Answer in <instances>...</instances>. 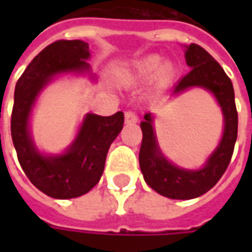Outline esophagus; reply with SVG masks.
I'll return each mask as SVG.
<instances>
[{
    "label": "esophagus",
    "mask_w": 252,
    "mask_h": 252,
    "mask_svg": "<svg viewBox=\"0 0 252 252\" xmlns=\"http://www.w3.org/2000/svg\"><path fill=\"white\" fill-rule=\"evenodd\" d=\"M126 124H135L137 123V116L135 112H132V110H126Z\"/></svg>",
    "instance_id": "34e87169"
}]
</instances>
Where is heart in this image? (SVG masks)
I'll use <instances>...</instances> for the list:
<instances>
[{
    "instance_id": "obj_1",
    "label": "heart",
    "mask_w": 252,
    "mask_h": 252,
    "mask_svg": "<svg viewBox=\"0 0 252 252\" xmlns=\"http://www.w3.org/2000/svg\"><path fill=\"white\" fill-rule=\"evenodd\" d=\"M162 63V58L158 57V55H150V57L144 58L142 59L140 62L137 63L136 67H135V77L139 78V79H147V78L153 77L154 72L157 71L158 68L159 70L157 72V79H158V82L163 83L166 82L167 79H169L171 75H173V72H174V67L171 63H163L160 67Z\"/></svg>"
}]
</instances>
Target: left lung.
I'll use <instances>...</instances> for the list:
<instances>
[{
    "label": "left lung",
    "mask_w": 252,
    "mask_h": 252,
    "mask_svg": "<svg viewBox=\"0 0 252 252\" xmlns=\"http://www.w3.org/2000/svg\"><path fill=\"white\" fill-rule=\"evenodd\" d=\"M185 58L191 70L175 85L171 94L177 95L190 88L209 90L221 108L224 132L219 146L208 158L202 169H181L169 162L160 153L154 129L153 115H144V120L140 124L143 132L139 153L140 170L150 188L159 194L174 200H190L200 197L216 185L231 162L238 137V112L231 79L222 67L202 47L191 43L186 47Z\"/></svg>",
    "instance_id": "obj_1"
}]
</instances>
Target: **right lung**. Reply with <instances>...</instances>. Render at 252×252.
<instances>
[{
	"instance_id": "right-lung-1",
	"label": "right lung",
	"mask_w": 252,
	"mask_h": 252,
	"mask_svg": "<svg viewBox=\"0 0 252 252\" xmlns=\"http://www.w3.org/2000/svg\"><path fill=\"white\" fill-rule=\"evenodd\" d=\"M89 58L86 41H55L33 58L14 89L10 132L17 158L31 182L52 198H75L98 184L108 150L124 124L123 112L106 117L89 113L62 155H43L32 142L30 116L37 95L55 75L90 71Z\"/></svg>"
}]
</instances>
